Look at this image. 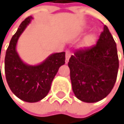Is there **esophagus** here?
<instances>
[{"label":"esophagus","instance_id":"34e87169","mask_svg":"<svg viewBox=\"0 0 124 124\" xmlns=\"http://www.w3.org/2000/svg\"><path fill=\"white\" fill-rule=\"evenodd\" d=\"M70 52L69 50H66V53H65V62L68 63V61H69V59L70 57Z\"/></svg>","mask_w":124,"mask_h":124}]
</instances>
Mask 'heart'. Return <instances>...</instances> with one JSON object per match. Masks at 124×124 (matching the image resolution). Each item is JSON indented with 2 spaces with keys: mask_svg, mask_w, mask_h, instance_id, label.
Listing matches in <instances>:
<instances>
[{
  "mask_svg": "<svg viewBox=\"0 0 124 124\" xmlns=\"http://www.w3.org/2000/svg\"><path fill=\"white\" fill-rule=\"evenodd\" d=\"M95 41H96V36L93 34V33H92V34H90L85 37L83 45L84 47H90L92 45H94Z\"/></svg>",
  "mask_w": 124,
  "mask_h": 124,
  "instance_id": "b5f03b06",
  "label": "heart"
}]
</instances>
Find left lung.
I'll return each mask as SVG.
<instances>
[{"label": "left lung", "instance_id": "left-lung-1", "mask_svg": "<svg viewBox=\"0 0 124 124\" xmlns=\"http://www.w3.org/2000/svg\"><path fill=\"white\" fill-rule=\"evenodd\" d=\"M68 67L73 92L81 101L98 102L111 92L119 61L116 43L106 25L97 45L75 52Z\"/></svg>", "mask_w": 124, "mask_h": 124}]
</instances>
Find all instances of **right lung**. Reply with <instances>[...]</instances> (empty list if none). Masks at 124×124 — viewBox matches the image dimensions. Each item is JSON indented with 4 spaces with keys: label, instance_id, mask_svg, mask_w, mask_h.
<instances>
[{
    "label": "right lung",
    "instance_id": "add662e5",
    "mask_svg": "<svg viewBox=\"0 0 124 124\" xmlns=\"http://www.w3.org/2000/svg\"><path fill=\"white\" fill-rule=\"evenodd\" d=\"M32 18L29 16L20 24L11 39L5 56V74L9 87L16 97L28 103L40 101L47 95L59 67L65 61V52L52 54L36 65L21 60L16 50L17 42Z\"/></svg>",
    "mask_w": 124,
    "mask_h": 124
}]
</instances>
